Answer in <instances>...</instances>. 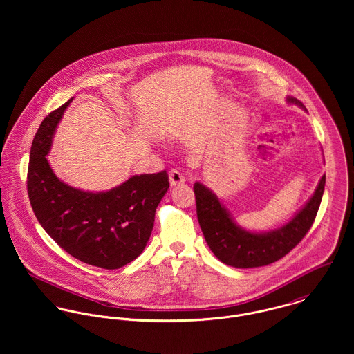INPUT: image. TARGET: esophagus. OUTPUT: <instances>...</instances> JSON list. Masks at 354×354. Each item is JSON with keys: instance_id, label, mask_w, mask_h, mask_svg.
<instances>
[{"instance_id": "1", "label": "esophagus", "mask_w": 354, "mask_h": 354, "mask_svg": "<svg viewBox=\"0 0 354 354\" xmlns=\"http://www.w3.org/2000/svg\"><path fill=\"white\" fill-rule=\"evenodd\" d=\"M169 181H170L171 187H178V185H181V184H185L187 180H185L184 174H183L180 170L173 169V170L169 173Z\"/></svg>"}]
</instances>
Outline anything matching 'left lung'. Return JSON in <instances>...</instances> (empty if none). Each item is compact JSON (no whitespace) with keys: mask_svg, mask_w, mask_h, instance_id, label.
<instances>
[{"mask_svg":"<svg viewBox=\"0 0 354 354\" xmlns=\"http://www.w3.org/2000/svg\"><path fill=\"white\" fill-rule=\"evenodd\" d=\"M286 101L305 110L303 103L288 97ZM326 185L320 178L313 195L283 226L270 232H251L239 226L227 208L202 183H195L196 212L207 245L225 264L236 268H253L271 264L290 252L310 229Z\"/></svg>","mask_w":354,"mask_h":354,"instance_id":"left-lung-1","label":"left lung"}]
</instances>
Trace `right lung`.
Returning <instances> with one entry per match:
<instances>
[{
  "label": "right lung",
  "instance_id": "add662e5",
  "mask_svg": "<svg viewBox=\"0 0 354 354\" xmlns=\"http://www.w3.org/2000/svg\"><path fill=\"white\" fill-rule=\"evenodd\" d=\"M64 103L42 121L31 146L27 191L41 226L65 251L106 270L135 260L151 236L155 209L169 189L166 170L132 176L104 192L82 191L61 181L48 159Z\"/></svg>",
  "mask_w": 354,
  "mask_h": 354
}]
</instances>
